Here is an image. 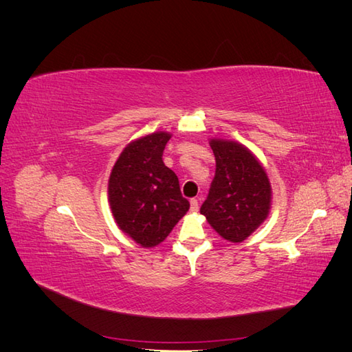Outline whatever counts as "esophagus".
<instances>
[{
    "label": "esophagus",
    "mask_w": 352,
    "mask_h": 352,
    "mask_svg": "<svg viewBox=\"0 0 352 352\" xmlns=\"http://www.w3.org/2000/svg\"><path fill=\"white\" fill-rule=\"evenodd\" d=\"M190 210L198 211V199H195V198L190 199Z\"/></svg>",
    "instance_id": "34e87169"
}]
</instances>
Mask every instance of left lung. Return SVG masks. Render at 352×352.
<instances>
[{
    "instance_id": "obj_1",
    "label": "left lung",
    "mask_w": 352,
    "mask_h": 352,
    "mask_svg": "<svg viewBox=\"0 0 352 352\" xmlns=\"http://www.w3.org/2000/svg\"><path fill=\"white\" fill-rule=\"evenodd\" d=\"M210 146L216 175L199 211L223 239L238 243L267 219L270 180L258 158L242 144L214 138Z\"/></svg>"
}]
</instances>
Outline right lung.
Returning a JSON list of instances; mask_svg holds the SVG:
<instances>
[{
  "mask_svg": "<svg viewBox=\"0 0 352 352\" xmlns=\"http://www.w3.org/2000/svg\"><path fill=\"white\" fill-rule=\"evenodd\" d=\"M170 138L168 132H154L127 144L109 179L117 226L144 248L162 243L189 210L177 176L163 163Z\"/></svg>",
  "mask_w": 352,
  "mask_h": 352,
  "instance_id": "1",
  "label": "right lung"
}]
</instances>
